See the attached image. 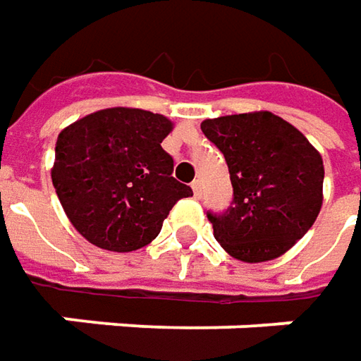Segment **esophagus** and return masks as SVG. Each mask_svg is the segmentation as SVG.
Here are the masks:
<instances>
[{
  "mask_svg": "<svg viewBox=\"0 0 361 361\" xmlns=\"http://www.w3.org/2000/svg\"><path fill=\"white\" fill-rule=\"evenodd\" d=\"M190 188H192V195H195L197 199H201V195H202L201 180H192V185H190Z\"/></svg>",
  "mask_w": 361,
  "mask_h": 361,
  "instance_id": "1",
  "label": "esophagus"
}]
</instances>
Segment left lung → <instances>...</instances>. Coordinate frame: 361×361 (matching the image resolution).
I'll return each instance as SVG.
<instances>
[{
  "mask_svg": "<svg viewBox=\"0 0 361 361\" xmlns=\"http://www.w3.org/2000/svg\"><path fill=\"white\" fill-rule=\"evenodd\" d=\"M201 130L227 160L233 202L207 213L231 257L263 263L312 229L324 201V160L301 132L271 112L204 120Z\"/></svg>",
  "mask_w": 361,
  "mask_h": 361,
  "instance_id": "8db88e82",
  "label": "left lung"
}]
</instances>
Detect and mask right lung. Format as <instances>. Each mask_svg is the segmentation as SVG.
I'll use <instances>...</instances> for the list:
<instances>
[{
  "instance_id": "add662e5",
  "label": "right lung",
  "mask_w": 361,
  "mask_h": 361,
  "mask_svg": "<svg viewBox=\"0 0 361 361\" xmlns=\"http://www.w3.org/2000/svg\"><path fill=\"white\" fill-rule=\"evenodd\" d=\"M171 130L162 114L118 106L58 134L51 183L84 239L106 251H136L159 237L176 201L192 195L162 148Z\"/></svg>"
}]
</instances>
